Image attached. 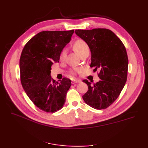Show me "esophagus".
Returning a JSON list of instances; mask_svg holds the SVG:
<instances>
[{
  "label": "esophagus",
  "mask_w": 148,
  "mask_h": 148,
  "mask_svg": "<svg viewBox=\"0 0 148 148\" xmlns=\"http://www.w3.org/2000/svg\"><path fill=\"white\" fill-rule=\"evenodd\" d=\"M82 81L80 79H73L72 81V84H75V83H81Z\"/></svg>",
  "instance_id": "obj_1"
}]
</instances>
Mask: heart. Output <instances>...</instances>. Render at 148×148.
I'll return each instance as SVG.
<instances>
[{"mask_svg":"<svg viewBox=\"0 0 148 148\" xmlns=\"http://www.w3.org/2000/svg\"><path fill=\"white\" fill-rule=\"evenodd\" d=\"M73 49L79 56L82 55L84 52L89 51V47L88 46V44L84 41H83V40H78V41H75V42L73 44ZM66 49H64L60 53V59H64L66 56ZM79 71V69H73L71 71V73L75 75L77 74Z\"/></svg>","mask_w":148,"mask_h":148,"instance_id":"heart-1","label":"heart"}]
</instances>
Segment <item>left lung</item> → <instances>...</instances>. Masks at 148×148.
<instances>
[{
    "label": "left lung",
    "mask_w": 148,
    "mask_h": 148,
    "mask_svg": "<svg viewBox=\"0 0 148 148\" xmlns=\"http://www.w3.org/2000/svg\"><path fill=\"white\" fill-rule=\"evenodd\" d=\"M75 33L90 49L94 71L99 70L101 79L91 84L84 79L88 90L83 96L86 104L96 109H104L117 99L127 82L128 59L126 49L112 31L104 28L77 29Z\"/></svg>",
    "instance_id": "1"
}]
</instances>
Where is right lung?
<instances>
[{
  "label": "right lung",
  "mask_w": 148,
  "mask_h": 148,
  "mask_svg": "<svg viewBox=\"0 0 148 148\" xmlns=\"http://www.w3.org/2000/svg\"><path fill=\"white\" fill-rule=\"evenodd\" d=\"M74 30L41 31L26 44L20 59V79L34 104L46 112H55L64 106L71 80L59 82L51 76V66L59 62L60 53L69 43Z\"/></svg>",
  "instance_id": "right-lung-1"
}]
</instances>
